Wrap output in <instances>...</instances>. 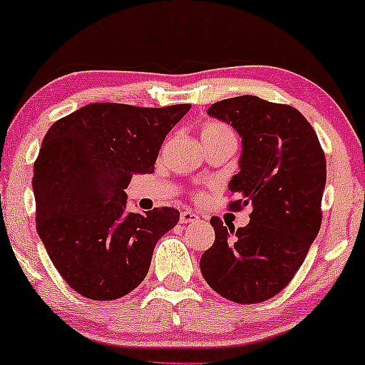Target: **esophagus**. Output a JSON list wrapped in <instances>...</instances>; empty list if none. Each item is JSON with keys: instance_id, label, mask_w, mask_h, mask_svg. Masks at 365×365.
<instances>
[{"instance_id": "obj_1", "label": "esophagus", "mask_w": 365, "mask_h": 365, "mask_svg": "<svg viewBox=\"0 0 365 365\" xmlns=\"http://www.w3.org/2000/svg\"><path fill=\"white\" fill-rule=\"evenodd\" d=\"M197 217L199 216H197L194 211H182V215H180V223H183V225L194 223Z\"/></svg>"}]
</instances>
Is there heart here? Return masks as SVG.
<instances>
[{
	"label": "heart",
	"mask_w": 365,
	"mask_h": 365,
	"mask_svg": "<svg viewBox=\"0 0 365 365\" xmlns=\"http://www.w3.org/2000/svg\"><path fill=\"white\" fill-rule=\"evenodd\" d=\"M237 140L233 130L228 125L221 123V121H207L200 128V140L202 144H209V142H217V140Z\"/></svg>",
	"instance_id": "1"
}]
</instances>
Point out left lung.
Returning a JSON list of instances; mask_svg holds the SVG:
<instances>
[{"instance_id":"obj_1","label":"left lung","mask_w":365,"mask_h":365,"mask_svg":"<svg viewBox=\"0 0 365 365\" xmlns=\"http://www.w3.org/2000/svg\"><path fill=\"white\" fill-rule=\"evenodd\" d=\"M207 113L242 137L240 171L230 190L249 206L244 228L211 217L216 240L200 257V273L212 290L238 304L271 299L292 282L321 228L326 158L304 115L288 104L238 96Z\"/></svg>"}]
</instances>
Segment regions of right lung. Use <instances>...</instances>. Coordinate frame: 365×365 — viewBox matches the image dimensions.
I'll use <instances>...</instances> for the list:
<instances>
[{
    "label": "right lung",
    "mask_w": 365,
    "mask_h": 365,
    "mask_svg": "<svg viewBox=\"0 0 365 365\" xmlns=\"http://www.w3.org/2000/svg\"><path fill=\"white\" fill-rule=\"evenodd\" d=\"M190 104L139 108L92 103L54 121L34 163L36 226L58 273L92 300H116L142 283L173 207L127 212L133 175L154 173L159 149Z\"/></svg>",
    "instance_id": "right-lung-1"
}]
</instances>
